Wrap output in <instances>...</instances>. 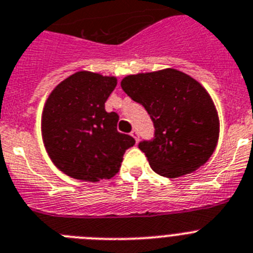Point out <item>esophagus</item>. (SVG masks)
Returning a JSON list of instances; mask_svg holds the SVG:
<instances>
[{"label": "esophagus", "mask_w": 253, "mask_h": 253, "mask_svg": "<svg viewBox=\"0 0 253 253\" xmlns=\"http://www.w3.org/2000/svg\"><path fill=\"white\" fill-rule=\"evenodd\" d=\"M131 136H132L133 139H135L136 142L139 141V133H137V131H136V129H132V131H131Z\"/></svg>", "instance_id": "obj_1"}]
</instances>
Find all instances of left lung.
Segmentation results:
<instances>
[{
  "label": "left lung",
  "instance_id": "1",
  "mask_svg": "<svg viewBox=\"0 0 253 253\" xmlns=\"http://www.w3.org/2000/svg\"><path fill=\"white\" fill-rule=\"evenodd\" d=\"M121 86L144 105L155 127L151 141L139 144L151 169L178 178L206 163L219 139V117L199 81L175 69L128 75Z\"/></svg>",
  "mask_w": 253,
  "mask_h": 253
}]
</instances>
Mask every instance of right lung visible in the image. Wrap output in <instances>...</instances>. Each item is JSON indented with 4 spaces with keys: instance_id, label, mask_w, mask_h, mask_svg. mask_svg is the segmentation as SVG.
I'll return each mask as SVG.
<instances>
[{
    "instance_id": "add662e5",
    "label": "right lung",
    "mask_w": 253,
    "mask_h": 253,
    "mask_svg": "<svg viewBox=\"0 0 253 253\" xmlns=\"http://www.w3.org/2000/svg\"><path fill=\"white\" fill-rule=\"evenodd\" d=\"M117 78L79 71L57 85L42 113V137L52 163L80 181L99 182L117 174L125 151L135 145L117 131L118 114L104 103Z\"/></svg>"
}]
</instances>
